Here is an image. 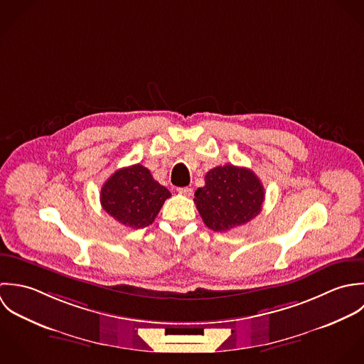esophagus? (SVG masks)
Here are the masks:
<instances>
[{
    "label": "esophagus",
    "mask_w": 364,
    "mask_h": 364,
    "mask_svg": "<svg viewBox=\"0 0 364 364\" xmlns=\"http://www.w3.org/2000/svg\"><path fill=\"white\" fill-rule=\"evenodd\" d=\"M177 191L183 196H187V197H190L193 194V188H190V187H180V188H177Z\"/></svg>",
    "instance_id": "34e87169"
}]
</instances>
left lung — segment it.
Returning <instances> with one entry per match:
<instances>
[{
    "label": "left lung",
    "instance_id": "obj_1",
    "mask_svg": "<svg viewBox=\"0 0 364 364\" xmlns=\"http://www.w3.org/2000/svg\"><path fill=\"white\" fill-rule=\"evenodd\" d=\"M194 197L204 223L215 232H226L260 214L264 188L252 170L225 164L205 174V186Z\"/></svg>",
    "mask_w": 364,
    "mask_h": 364
}]
</instances>
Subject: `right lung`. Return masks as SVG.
<instances>
[{"instance_id": "add662e5", "label": "right lung", "mask_w": 364, "mask_h": 364, "mask_svg": "<svg viewBox=\"0 0 364 364\" xmlns=\"http://www.w3.org/2000/svg\"><path fill=\"white\" fill-rule=\"evenodd\" d=\"M170 191L160 186L149 168L134 164L117 170L102 186L100 201L108 215L125 226L141 229L157 217Z\"/></svg>"}]
</instances>
